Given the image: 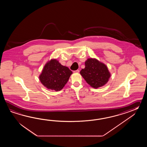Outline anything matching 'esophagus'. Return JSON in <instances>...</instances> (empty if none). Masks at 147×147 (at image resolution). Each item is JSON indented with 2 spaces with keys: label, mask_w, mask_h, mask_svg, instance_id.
<instances>
[{
  "label": "esophagus",
  "mask_w": 147,
  "mask_h": 147,
  "mask_svg": "<svg viewBox=\"0 0 147 147\" xmlns=\"http://www.w3.org/2000/svg\"><path fill=\"white\" fill-rule=\"evenodd\" d=\"M74 73H79V70H75L74 71Z\"/></svg>",
  "instance_id": "obj_1"
}]
</instances>
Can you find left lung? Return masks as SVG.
Wrapping results in <instances>:
<instances>
[{"label":"left lung","instance_id":"1","mask_svg":"<svg viewBox=\"0 0 147 147\" xmlns=\"http://www.w3.org/2000/svg\"><path fill=\"white\" fill-rule=\"evenodd\" d=\"M80 74L91 87L97 89L106 84L110 74L106 65L95 58H89Z\"/></svg>","mask_w":147,"mask_h":147}]
</instances>
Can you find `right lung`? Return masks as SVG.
Returning <instances> with one entry per match:
<instances>
[{
    "label": "right lung",
    "mask_w": 147,
    "mask_h": 147,
    "mask_svg": "<svg viewBox=\"0 0 147 147\" xmlns=\"http://www.w3.org/2000/svg\"><path fill=\"white\" fill-rule=\"evenodd\" d=\"M72 74L67 67L61 65L56 59H51L44 66L39 79L47 89L58 91L65 86Z\"/></svg>",
    "instance_id": "1"
}]
</instances>
